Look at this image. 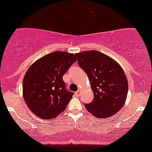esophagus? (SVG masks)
Here are the masks:
<instances>
[{
    "label": "esophagus",
    "mask_w": 152,
    "mask_h": 152,
    "mask_svg": "<svg viewBox=\"0 0 152 152\" xmlns=\"http://www.w3.org/2000/svg\"><path fill=\"white\" fill-rule=\"evenodd\" d=\"M80 93H81V90H78V91H77L76 93H75V95H77V96H79L80 95Z\"/></svg>",
    "instance_id": "esophagus-1"
}]
</instances>
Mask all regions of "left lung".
I'll return each instance as SVG.
<instances>
[{
    "instance_id": "obj_1",
    "label": "left lung",
    "mask_w": 152,
    "mask_h": 152,
    "mask_svg": "<svg viewBox=\"0 0 152 152\" xmlns=\"http://www.w3.org/2000/svg\"><path fill=\"white\" fill-rule=\"evenodd\" d=\"M78 64L88 75L94 99L85 104L87 110L98 118L112 116L122 108L128 94V80L116 61L98 51L76 54Z\"/></svg>"
}]
</instances>
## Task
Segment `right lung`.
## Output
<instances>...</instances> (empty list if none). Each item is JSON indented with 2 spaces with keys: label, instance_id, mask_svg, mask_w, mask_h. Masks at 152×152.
<instances>
[{
  "label": "right lung",
  "instance_id": "1",
  "mask_svg": "<svg viewBox=\"0 0 152 152\" xmlns=\"http://www.w3.org/2000/svg\"><path fill=\"white\" fill-rule=\"evenodd\" d=\"M77 60L76 54L59 51L30 66L23 77V97L32 113L50 119L65 110L73 93L65 90L62 76Z\"/></svg>",
  "mask_w": 152,
  "mask_h": 152
}]
</instances>
